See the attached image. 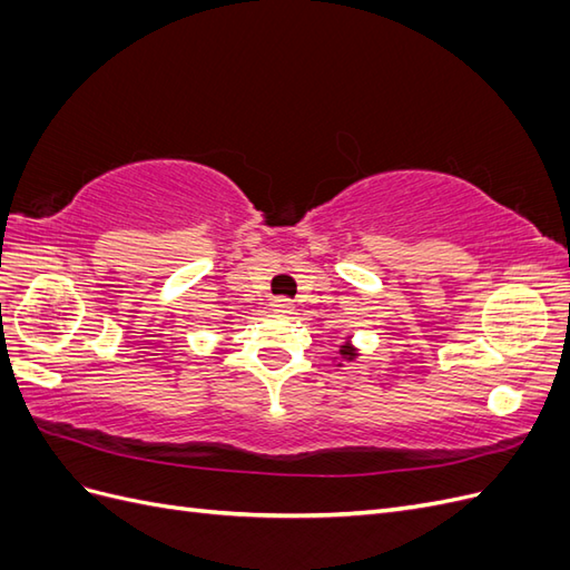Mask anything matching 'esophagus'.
<instances>
[{
	"label": "esophagus",
	"instance_id": "34e87169",
	"mask_svg": "<svg viewBox=\"0 0 570 570\" xmlns=\"http://www.w3.org/2000/svg\"><path fill=\"white\" fill-rule=\"evenodd\" d=\"M273 312L275 314H281V316H287V314H292L295 312V304H292L289 299H285V297H278V299H273Z\"/></svg>",
	"mask_w": 570,
	"mask_h": 570
}]
</instances>
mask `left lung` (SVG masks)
Instances as JSON below:
<instances>
[{"instance_id":"obj_1","label":"left lung","mask_w":570,"mask_h":570,"mask_svg":"<svg viewBox=\"0 0 570 570\" xmlns=\"http://www.w3.org/2000/svg\"><path fill=\"white\" fill-rule=\"evenodd\" d=\"M358 356H361L358 347H354V342H352V335H347V337H344V342L340 344V350H337V356L333 358V366L342 368L344 364H350V361H356Z\"/></svg>"}]
</instances>
